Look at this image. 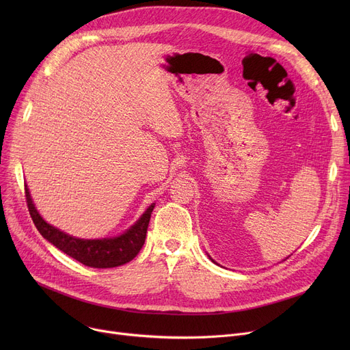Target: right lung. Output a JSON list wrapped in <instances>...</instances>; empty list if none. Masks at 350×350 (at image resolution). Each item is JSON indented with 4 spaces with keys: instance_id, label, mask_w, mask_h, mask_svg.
Segmentation results:
<instances>
[{
    "instance_id": "right-lung-1",
    "label": "right lung",
    "mask_w": 350,
    "mask_h": 350,
    "mask_svg": "<svg viewBox=\"0 0 350 350\" xmlns=\"http://www.w3.org/2000/svg\"><path fill=\"white\" fill-rule=\"evenodd\" d=\"M25 197L32 221L45 240L72 256L73 260L92 268H113L132 261L144 244L147 227H149L150 215L154 208L153 203L137 219L135 226L119 237L103 238V240H83V238L72 237L48 224L36 211L27 186Z\"/></svg>"
}]
</instances>
